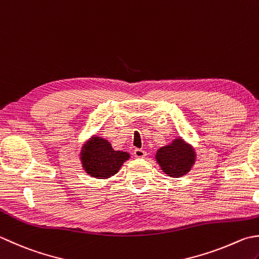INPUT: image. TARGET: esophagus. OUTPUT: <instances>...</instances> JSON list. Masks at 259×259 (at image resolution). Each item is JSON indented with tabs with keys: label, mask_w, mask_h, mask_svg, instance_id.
Returning <instances> with one entry per match:
<instances>
[{
	"label": "esophagus",
	"mask_w": 259,
	"mask_h": 259,
	"mask_svg": "<svg viewBox=\"0 0 259 259\" xmlns=\"http://www.w3.org/2000/svg\"><path fill=\"white\" fill-rule=\"evenodd\" d=\"M134 154H135V157H137V158H145V157L147 156V153L145 150H143V149H135V151H134Z\"/></svg>",
	"instance_id": "34e87169"
}]
</instances>
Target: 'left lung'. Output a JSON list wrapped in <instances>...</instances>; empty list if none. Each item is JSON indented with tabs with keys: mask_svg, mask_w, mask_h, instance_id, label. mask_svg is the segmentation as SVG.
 Returning <instances> with one entry per match:
<instances>
[{
	"mask_svg": "<svg viewBox=\"0 0 259 259\" xmlns=\"http://www.w3.org/2000/svg\"><path fill=\"white\" fill-rule=\"evenodd\" d=\"M155 158L167 176L177 179L192 169L196 160V153L192 145L182 137H177L169 145L160 147Z\"/></svg>",
	"mask_w": 259,
	"mask_h": 259,
	"instance_id": "1",
	"label": "left lung"
}]
</instances>
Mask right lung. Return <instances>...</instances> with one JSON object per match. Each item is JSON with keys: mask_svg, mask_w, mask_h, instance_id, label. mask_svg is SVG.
Segmentation results:
<instances>
[{"mask_svg": "<svg viewBox=\"0 0 259 259\" xmlns=\"http://www.w3.org/2000/svg\"><path fill=\"white\" fill-rule=\"evenodd\" d=\"M129 158V153L114 150L108 140L96 135L85 141L79 153L84 170L99 180L110 179L118 173L121 166Z\"/></svg>", "mask_w": 259, "mask_h": 259, "instance_id": "obj_1", "label": "right lung"}]
</instances>
